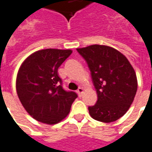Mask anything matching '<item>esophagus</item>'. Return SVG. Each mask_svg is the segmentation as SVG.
I'll return each mask as SVG.
<instances>
[{
    "label": "esophagus",
    "instance_id": "34e87169",
    "mask_svg": "<svg viewBox=\"0 0 152 152\" xmlns=\"http://www.w3.org/2000/svg\"><path fill=\"white\" fill-rule=\"evenodd\" d=\"M83 91H84L83 88V87H79V88L77 89V94H78V96H82V95H83Z\"/></svg>",
    "mask_w": 152,
    "mask_h": 152
}]
</instances>
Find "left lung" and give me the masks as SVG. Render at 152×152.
I'll use <instances>...</instances> for the list:
<instances>
[{
	"label": "left lung",
	"mask_w": 152,
	"mask_h": 152,
	"mask_svg": "<svg viewBox=\"0 0 152 152\" xmlns=\"http://www.w3.org/2000/svg\"><path fill=\"white\" fill-rule=\"evenodd\" d=\"M91 72L98 100L89 107L93 119L109 123L129 110L138 88L134 69L125 55L107 45L93 44L77 48Z\"/></svg>",
	"instance_id": "8db88e82"
}]
</instances>
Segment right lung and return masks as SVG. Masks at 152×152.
<instances>
[{
	"instance_id": "add662e5",
	"label": "right lung",
	"mask_w": 152,
	"mask_h": 152,
	"mask_svg": "<svg viewBox=\"0 0 152 152\" xmlns=\"http://www.w3.org/2000/svg\"><path fill=\"white\" fill-rule=\"evenodd\" d=\"M70 49L36 51L23 61L18 72L16 91L28 114L39 122L54 125L68 116L76 93L63 89L58 68Z\"/></svg>"
}]
</instances>
